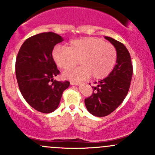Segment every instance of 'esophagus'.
Segmentation results:
<instances>
[{"instance_id": "1", "label": "esophagus", "mask_w": 155, "mask_h": 155, "mask_svg": "<svg viewBox=\"0 0 155 155\" xmlns=\"http://www.w3.org/2000/svg\"><path fill=\"white\" fill-rule=\"evenodd\" d=\"M79 83H80V82H73V81H70V85H79Z\"/></svg>"}]
</instances>
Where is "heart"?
Instances as JSON below:
<instances>
[{
  "mask_svg": "<svg viewBox=\"0 0 155 155\" xmlns=\"http://www.w3.org/2000/svg\"><path fill=\"white\" fill-rule=\"evenodd\" d=\"M52 58L59 68L68 70L78 64L81 67L64 73V78L80 80L91 76L94 79L107 77L117 61L115 46L97 37H83L72 40L67 48L56 47Z\"/></svg>",
  "mask_w": 155,
  "mask_h": 155,
  "instance_id": "heart-1",
  "label": "heart"
}]
</instances>
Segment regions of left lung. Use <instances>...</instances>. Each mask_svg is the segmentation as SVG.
Segmentation results:
<instances>
[{"instance_id":"8db88e82","label":"left lung","mask_w":155,"mask_h":155,"mask_svg":"<svg viewBox=\"0 0 155 155\" xmlns=\"http://www.w3.org/2000/svg\"><path fill=\"white\" fill-rule=\"evenodd\" d=\"M117 50V61L110 74L92 87L91 96L85 99L87 111L94 116L104 117L112 113L123 102L129 91L133 66L127 48L123 43L105 37ZM97 83V82H96Z\"/></svg>"}]
</instances>
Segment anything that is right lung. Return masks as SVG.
I'll list each match as a JSON object with an SVG mask.
<instances>
[{
  "mask_svg": "<svg viewBox=\"0 0 155 155\" xmlns=\"http://www.w3.org/2000/svg\"><path fill=\"white\" fill-rule=\"evenodd\" d=\"M60 35L44 32L29 37L18 51L15 61V76L18 87L28 104L37 111L50 113L60 104L68 81H56L58 70L52 51L63 41Z\"/></svg>",
  "mask_w": 155,
  "mask_h": 155,
  "instance_id": "add662e5",
  "label": "right lung"
}]
</instances>
